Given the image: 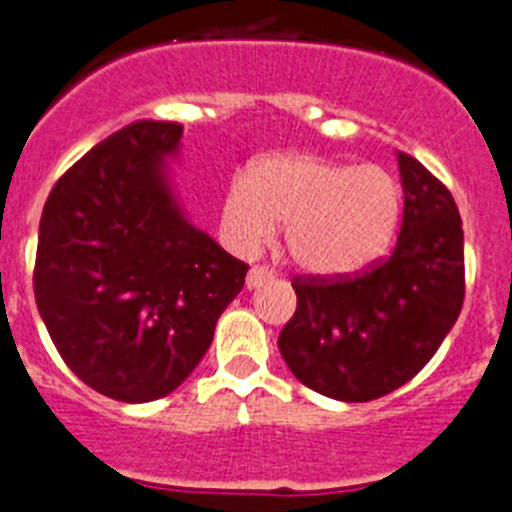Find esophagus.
I'll return each mask as SVG.
<instances>
[{"label":"esophagus","mask_w":512,"mask_h":512,"mask_svg":"<svg viewBox=\"0 0 512 512\" xmlns=\"http://www.w3.org/2000/svg\"><path fill=\"white\" fill-rule=\"evenodd\" d=\"M265 280H273V270L265 265H255L250 273H247V288H257V285H262Z\"/></svg>","instance_id":"34e87169"}]
</instances>
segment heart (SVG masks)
Instances as JSON below:
<instances>
[{
  "mask_svg": "<svg viewBox=\"0 0 512 512\" xmlns=\"http://www.w3.org/2000/svg\"><path fill=\"white\" fill-rule=\"evenodd\" d=\"M403 193L380 165L316 155H270L229 186L222 232L239 255H255L283 222L285 252L303 273L336 278L370 265L393 239Z\"/></svg>",
  "mask_w": 512,
  "mask_h": 512,
  "instance_id": "obj_1",
  "label": "heart"
}]
</instances>
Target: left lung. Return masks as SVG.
Returning <instances> with one entry per match:
<instances>
[{"mask_svg":"<svg viewBox=\"0 0 512 512\" xmlns=\"http://www.w3.org/2000/svg\"><path fill=\"white\" fill-rule=\"evenodd\" d=\"M403 224L367 273L293 278L298 306L278 336L290 372L316 393L367 403L416 377L464 303V232L444 183L398 153Z\"/></svg>","mask_w":512,"mask_h":512,"instance_id":"1","label":"left lung"}]
</instances>
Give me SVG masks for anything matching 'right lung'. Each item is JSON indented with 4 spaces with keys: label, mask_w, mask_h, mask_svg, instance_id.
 <instances>
[{
    "label": "right lung",
    "mask_w": 512,
    "mask_h": 512,
    "mask_svg": "<svg viewBox=\"0 0 512 512\" xmlns=\"http://www.w3.org/2000/svg\"><path fill=\"white\" fill-rule=\"evenodd\" d=\"M183 127L132 122L91 147L40 216L35 303L73 375L147 403L196 370L247 265L193 227L170 183Z\"/></svg>",
    "instance_id": "right-lung-1"
}]
</instances>
